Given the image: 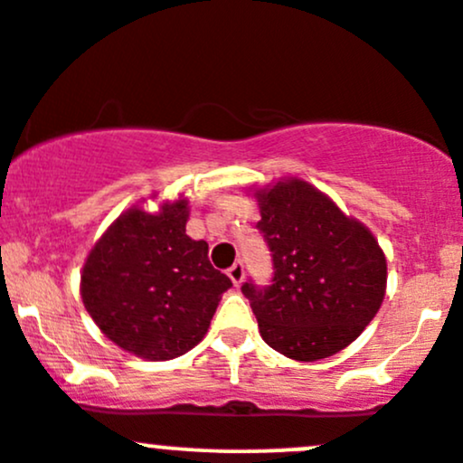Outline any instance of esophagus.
<instances>
[{
    "instance_id": "1",
    "label": "esophagus",
    "mask_w": 463,
    "mask_h": 463,
    "mask_svg": "<svg viewBox=\"0 0 463 463\" xmlns=\"http://www.w3.org/2000/svg\"><path fill=\"white\" fill-rule=\"evenodd\" d=\"M228 277H231V281L235 283V286H241L243 277H246V270H243V263L237 261L235 266L228 268Z\"/></svg>"
}]
</instances>
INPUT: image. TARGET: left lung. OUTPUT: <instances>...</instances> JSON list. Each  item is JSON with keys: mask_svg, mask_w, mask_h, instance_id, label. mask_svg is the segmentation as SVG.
<instances>
[{"mask_svg": "<svg viewBox=\"0 0 463 463\" xmlns=\"http://www.w3.org/2000/svg\"><path fill=\"white\" fill-rule=\"evenodd\" d=\"M263 241L272 252L270 286H241L261 338L301 363L338 354L383 306L387 259L364 223L345 215L298 177L255 193Z\"/></svg>", "mask_w": 463, "mask_h": 463, "instance_id": "8db88e82", "label": "left lung"}]
</instances>
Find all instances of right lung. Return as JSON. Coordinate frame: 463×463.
<instances>
[{"label":"right lung","instance_id":"right-lung-1","mask_svg":"<svg viewBox=\"0 0 463 463\" xmlns=\"http://www.w3.org/2000/svg\"><path fill=\"white\" fill-rule=\"evenodd\" d=\"M189 202L157 213L134 206L103 232L80 272L83 306L100 332L145 360H171L208 332L232 286L208 261V243L186 235Z\"/></svg>","mask_w":463,"mask_h":463}]
</instances>
